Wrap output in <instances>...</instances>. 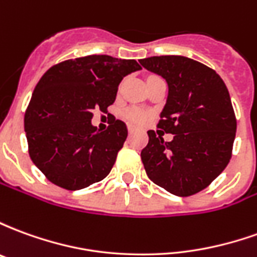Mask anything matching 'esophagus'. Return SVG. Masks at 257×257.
<instances>
[{
	"instance_id": "1",
	"label": "esophagus",
	"mask_w": 257,
	"mask_h": 257,
	"mask_svg": "<svg viewBox=\"0 0 257 257\" xmlns=\"http://www.w3.org/2000/svg\"><path fill=\"white\" fill-rule=\"evenodd\" d=\"M128 132H129V135H132L135 132V128L134 126H131V125H129L128 126Z\"/></svg>"
}]
</instances>
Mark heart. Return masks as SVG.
Instances as JSON below:
<instances>
[{"label": "heart", "mask_w": 257, "mask_h": 257, "mask_svg": "<svg viewBox=\"0 0 257 257\" xmlns=\"http://www.w3.org/2000/svg\"><path fill=\"white\" fill-rule=\"evenodd\" d=\"M123 117L132 123H136V125H140L146 121V114L139 108H129L123 112Z\"/></svg>", "instance_id": "b5f03b06"}]
</instances>
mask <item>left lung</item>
Instances as JSON below:
<instances>
[{"mask_svg":"<svg viewBox=\"0 0 257 257\" xmlns=\"http://www.w3.org/2000/svg\"><path fill=\"white\" fill-rule=\"evenodd\" d=\"M140 63L161 75L168 99L158 128L172 134L165 142L149 131L142 150L146 173L157 186L179 197L206 189L231 158L237 119L226 84L208 66L184 56H153Z\"/></svg>","mask_w":257,"mask_h":257,"instance_id":"8db88e82","label":"left lung"}]
</instances>
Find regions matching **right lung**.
I'll return each instance as SVG.
<instances>
[{"mask_svg": "<svg viewBox=\"0 0 257 257\" xmlns=\"http://www.w3.org/2000/svg\"><path fill=\"white\" fill-rule=\"evenodd\" d=\"M142 70L134 59L89 55L52 66L38 81L25 114L29 154L49 182L81 190L106 178L128 136L112 118L104 132L92 125L95 110L107 112L118 85Z\"/></svg>", "mask_w": 257, "mask_h": 257, "instance_id": "obj_1", "label": "right lung"}]
</instances>
